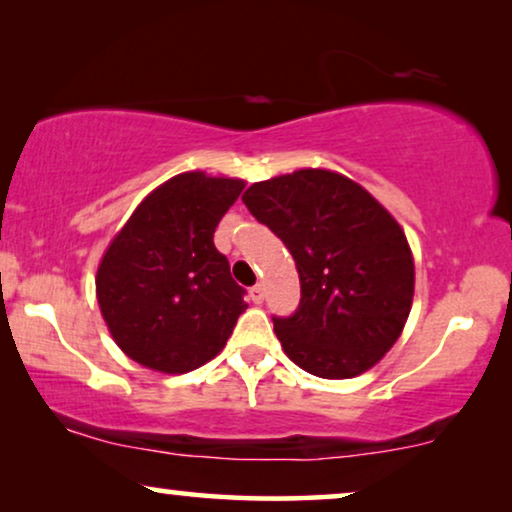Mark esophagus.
Here are the masks:
<instances>
[{"label": "esophagus", "mask_w": 512, "mask_h": 512, "mask_svg": "<svg viewBox=\"0 0 512 512\" xmlns=\"http://www.w3.org/2000/svg\"><path fill=\"white\" fill-rule=\"evenodd\" d=\"M249 298L254 300L256 305H261L263 300H265V289H263V284H256V286H251V291H249Z\"/></svg>", "instance_id": "esophagus-1"}]
</instances>
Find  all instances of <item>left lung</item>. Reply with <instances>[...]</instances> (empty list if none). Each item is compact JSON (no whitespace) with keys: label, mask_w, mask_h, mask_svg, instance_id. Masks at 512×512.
<instances>
[{"label":"left lung","mask_w":512,"mask_h":512,"mask_svg":"<svg viewBox=\"0 0 512 512\" xmlns=\"http://www.w3.org/2000/svg\"><path fill=\"white\" fill-rule=\"evenodd\" d=\"M242 200L298 268V310L272 317L286 356L324 380L373 368L401 335L415 293L412 251L394 216L328 170L258 181Z\"/></svg>","instance_id":"1"}]
</instances>
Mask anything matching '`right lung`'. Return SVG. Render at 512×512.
<instances>
[{
    "instance_id": "add662e5",
    "label": "right lung",
    "mask_w": 512,
    "mask_h": 512,
    "mask_svg": "<svg viewBox=\"0 0 512 512\" xmlns=\"http://www.w3.org/2000/svg\"><path fill=\"white\" fill-rule=\"evenodd\" d=\"M242 179L184 172L146 195L97 268V303L111 338L160 373H188L226 347L247 310L214 230Z\"/></svg>"
}]
</instances>
